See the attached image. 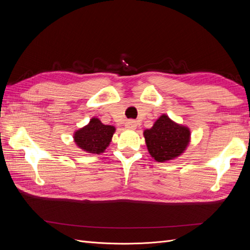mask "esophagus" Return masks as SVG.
I'll return each instance as SVG.
<instances>
[{"mask_svg": "<svg viewBox=\"0 0 250 250\" xmlns=\"http://www.w3.org/2000/svg\"><path fill=\"white\" fill-rule=\"evenodd\" d=\"M137 126H138V122L137 121H134V120H128L127 122L125 123V127L127 128V129H135V128H137Z\"/></svg>", "mask_w": 250, "mask_h": 250, "instance_id": "1", "label": "esophagus"}]
</instances>
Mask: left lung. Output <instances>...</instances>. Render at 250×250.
<instances>
[{
	"label": "left lung",
	"instance_id": "1",
	"mask_svg": "<svg viewBox=\"0 0 250 250\" xmlns=\"http://www.w3.org/2000/svg\"><path fill=\"white\" fill-rule=\"evenodd\" d=\"M147 149L158 163L174 160L184 153L191 139L188 127L179 125L162 115L150 129L144 130Z\"/></svg>",
	"mask_w": 250,
	"mask_h": 250
}]
</instances>
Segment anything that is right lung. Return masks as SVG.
<instances>
[{
    "label": "right lung",
    "mask_w": 250,
    "mask_h": 250,
    "mask_svg": "<svg viewBox=\"0 0 250 250\" xmlns=\"http://www.w3.org/2000/svg\"><path fill=\"white\" fill-rule=\"evenodd\" d=\"M116 128L104 125L98 118H92L89 123L74 133V142L87 153H103L111 142Z\"/></svg>",
    "instance_id": "obj_1"
}]
</instances>
